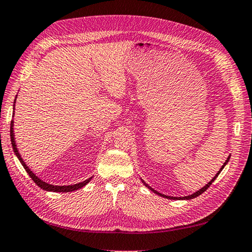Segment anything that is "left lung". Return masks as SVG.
I'll return each instance as SVG.
<instances>
[{
	"label": "left lung",
	"mask_w": 252,
	"mask_h": 252,
	"mask_svg": "<svg viewBox=\"0 0 252 252\" xmlns=\"http://www.w3.org/2000/svg\"><path fill=\"white\" fill-rule=\"evenodd\" d=\"M229 159H230V155H229V157H228L227 158V159H226V162L225 163H223V165L220 167V170H219L218 171V173L216 174V175H215L213 178H212V181H210V182H208L207 183V184H206L204 187H202V189H200L199 190H197V191H195V193H193V194H191V195H189V196H184V197H173V196H167V195H164V194H161V193H158V190H155L154 189H152V187H151L149 184H146V183L143 181V180H142V178H141V181H142V183H143V184L146 186V187H148V189H151V190H152L153 191V193H155V194H158V196H161V197H164V198H167V199H178V200H182V199H186V200H189V199H193V198H195V197H197V196H199L200 194H203L204 193V191L206 190V189H208V187L210 186V185H212V183L215 181V180H216V178H217V176L219 175V173H220L222 170H223V167H225L226 165H227V163L228 162H229Z\"/></svg>",
	"instance_id": "8db88e82"
}]
</instances>
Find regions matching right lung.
<instances>
[{
	"label": "right lung",
	"instance_id": "obj_1",
	"mask_svg": "<svg viewBox=\"0 0 252 252\" xmlns=\"http://www.w3.org/2000/svg\"><path fill=\"white\" fill-rule=\"evenodd\" d=\"M16 97H17V95H16ZM16 97H15V100H14V106H13V110H15ZM13 118H14V113H13ZM10 132H11V142H12L13 151H14L15 155L17 157V158L20 159V162L23 165V167L25 168V171L31 176L32 180H33L35 184L39 186L42 189L47 190V191H54V193H69V191H74V190L82 189V187L86 186L91 180H93V176H91V177L88 178V180H86L84 182H80V183H77V184H72V185H54V184H49V183L45 182L43 180H40V178L38 176H36V174L33 173V171H31V168L26 165L24 159L22 158L20 152H18L17 145H16V142H15V135H14V120L11 121Z\"/></svg>",
	"mask_w": 252,
	"mask_h": 252
}]
</instances>
